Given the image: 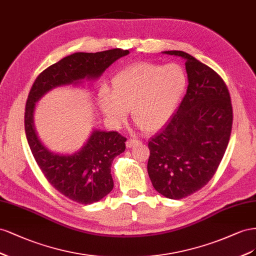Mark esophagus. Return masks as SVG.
Instances as JSON below:
<instances>
[{"instance_id":"esophagus-1","label":"esophagus","mask_w":256,"mask_h":256,"mask_svg":"<svg viewBox=\"0 0 256 256\" xmlns=\"http://www.w3.org/2000/svg\"><path fill=\"white\" fill-rule=\"evenodd\" d=\"M140 144V140H128L126 142V147H128V148H133L134 146H136V144Z\"/></svg>"}]
</instances>
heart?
<instances>
[{"label": "heart", "mask_w": 256, "mask_h": 256, "mask_svg": "<svg viewBox=\"0 0 256 256\" xmlns=\"http://www.w3.org/2000/svg\"><path fill=\"white\" fill-rule=\"evenodd\" d=\"M188 84L184 70L170 63H137L121 70L112 79V96L100 91L98 104L106 118L120 124L128 110L142 130L153 133L170 121Z\"/></svg>", "instance_id": "b5f03b06"}]
</instances>
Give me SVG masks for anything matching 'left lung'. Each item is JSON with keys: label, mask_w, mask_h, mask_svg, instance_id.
<instances>
[{"label": "left lung", "mask_w": 256, "mask_h": 256, "mask_svg": "<svg viewBox=\"0 0 256 256\" xmlns=\"http://www.w3.org/2000/svg\"><path fill=\"white\" fill-rule=\"evenodd\" d=\"M162 54L186 60L188 86L177 112L149 140L148 174L160 194L181 200L214 177L228 144L232 108L228 86L212 68L184 51Z\"/></svg>", "instance_id": "obj_1"}]
</instances>
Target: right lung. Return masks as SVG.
Returning a JSON list of instances; mask_svg holds the SVG:
<instances>
[{
  "instance_id": "obj_1",
  "label": "right lung",
  "mask_w": 256,
  "mask_h": 256,
  "mask_svg": "<svg viewBox=\"0 0 256 256\" xmlns=\"http://www.w3.org/2000/svg\"><path fill=\"white\" fill-rule=\"evenodd\" d=\"M128 50L112 49L102 52H75L63 58L38 75L28 93L24 128L32 154L42 174L56 190L84 205L96 202L112 192V164L126 150V140L116 132L93 128L82 148L74 153L50 150L42 142L34 123L36 103L49 91L64 86H78L98 80Z\"/></svg>"
}]
</instances>
